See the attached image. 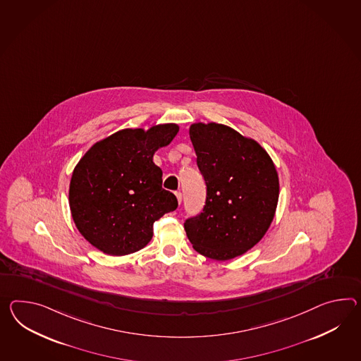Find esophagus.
Here are the masks:
<instances>
[{
    "label": "esophagus",
    "instance_id": "obj_1",
    "mask_svg": "<svg viewBox=\"0 0 361 361\" xmlns=\"http://www.w3.org/2000/svg\"><path fill=\"white\" fill-rule=\"evenodd\" d=\"M176 197H177V201H178V203H181V201H183V194H181V192H176Z\"/></svg>",
    "mask_w": 361,
    "mask_h": 361
}]
</instances>
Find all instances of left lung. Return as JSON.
Listing matches in <instances>:
<instances>
[{"label": "left lung", "instance_id": "1", "mask_svg": "<svg viewBox=\"0 0 361 361\" xmlns=\"http://www.w3.org/2000/svg\"><path fill=\"white\" fill-rule=\"evenodd\" d=\"M189 135L207 195L203 212L185 221L186 236L200 255L228 261L252 249L270 227L278 172L258 142L227 125L192 123Z\"/></svg>", "mask_w": 361, "mask_h": 361}]
</instances>
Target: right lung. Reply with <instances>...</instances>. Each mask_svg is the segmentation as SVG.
I'll return each instance as SVG.
<instances>
[{
  "mask_svg": "<svg viewBox=\"0 0 361 361\" xmlns=\"http://www.w3.org/2000/svg\"><path fill=\"white\" fill-rule=\"evenodd\" d=\"M176 123L123 129L97 142L74 168L69 186L71 216L80 235L103 253L130 255L152 238V226L177 209L161 188L155 151L169 145Z\"/></svg>",
  "mask_w": 361,
  "mask_h": 361,
  "instance_id": "1",
  "label": "right lung"
}]
</instances>
